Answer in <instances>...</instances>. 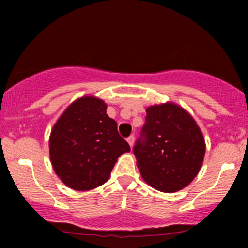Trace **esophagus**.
I'll return each instance as SVG.
<instances>
[{"instance_id": "34e87169", "label": "esophagus", "mask_w": 248, "mask_h": 248, "mask_svg": "<svg viewBox=\"0 0 248 248\" xmlns=\"http://www.w3.org/2000/svg\"><path fill=\"white\" fill-rule=\"evenodd\" d=\"M134 140H135L134 135H130L129 138H127V142H128V144L130 146V148H133V146H134Z\"/></svg>"}]
</instances>
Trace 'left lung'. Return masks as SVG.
Wrapping results in <instances>:
<instances>
[{"mask_svg":"<svg viewBox=\"0 0 248 248\" xmlns=\"http://www.w3.org/2000/svg\"><path fill=\"white\" fill-rule=\"evenodd\" d=\"M142 138L134 155L142 178L154 189L176 192L198 175L205 155V140L195 119L173 102L146 109Z\"/></svg>","mask_w":248,"mask_h":248,"instance_id":"8db88e82","label":"left lung"}]
</instances>
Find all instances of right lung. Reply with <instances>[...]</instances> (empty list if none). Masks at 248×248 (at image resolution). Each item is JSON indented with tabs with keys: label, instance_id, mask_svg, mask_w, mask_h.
<instances>
[{
	"label": "right lung",
	"instance_id": "add662e5",
	"mask_svg": "<svg viewBox=\"0 0 248 248\" xmlns=\"http://www.w3.org/2000/svg\"><path fill=\"white\" fill-rule=\"evenodd\" d=\"M106 109L101 99L81 96L62 112L51 130L49 149L53 170L65 186L77 191L106 183L118 158L130 152Z\"/></svg>",
	"mask_w": 248,
	"mask_h": 248
}]
</instances>
